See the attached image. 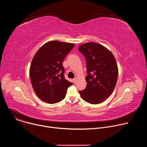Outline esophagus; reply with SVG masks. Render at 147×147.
I'll return each mask as SVG.
<instances>
[{"label":"esophagus","mask_w":147,"mask_h":147,"mask_svg":"<svg viewBox=\"0 0 147 147\" xmlns=\"http://www.w3.org/2000/svg\"><path fill=\"white\" fill-rule=\"evenodd\" d=\"M77 80V77H75V78L73 79V82H74V84H76V83Z\"/></svg>","instance_id":"1"}]
</instances>
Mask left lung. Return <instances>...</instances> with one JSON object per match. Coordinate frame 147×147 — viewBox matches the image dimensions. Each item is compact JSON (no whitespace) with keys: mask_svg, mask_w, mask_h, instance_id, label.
<instances>
[{"mask_svg":"<svg viewBox=\"0 0 147 147\" xmlns=\"http://www.w3.org/2000/svg\"><path fill=\"white\" fill-rule=\"evenodd\" d=\"M78 50L86 57L88 73L87 87L79 93L88 103H102L112 94L116 85L118 67L116 59L108 48L94 42L80 45Z\"/></svg>","mask_w":147,"mask_h":147,"instance_id":"8db88e82","label":"left lung"}]
</instances>
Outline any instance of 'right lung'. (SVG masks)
I'll use <instances>...</instances> for the list:
<instances>
[{"instance_id":"1","label":"right lung","mask_w":147,"mask_h":147,"mask_svg":"<svg viewBox=\"0 0 147 147\" xmlns=\"http://www.w3.org/2000/svg\"><path fill=\"white\" fill-rule=\"evenodd\" d=\"M74 44L51 40L35 54L30 68L33 89L42 100L52 104L63 99L73 83L65 79L62 63Z\"/></svg>"}]
</instances>
